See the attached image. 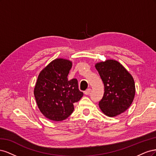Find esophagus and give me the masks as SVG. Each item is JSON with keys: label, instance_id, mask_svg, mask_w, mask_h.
I'll list each match as a JSON object with an SVG mask.
<instances>
[{"label": "esophagus", "instance_id": "34e87169", "mask_svg": "<svg viewBox=\"0 0 156 156\" xmlns=\"http://www.w3.org/2000/svg\"><path fill=\"white\" fill-rule=\"evenodd\" d=\"M90 92H91V89L90 88H88V89H87L84 92V94H86V95H88V94L90 93Z\"/></svg>", "mask_w": 156, "mask_h": 156}]
</instances>
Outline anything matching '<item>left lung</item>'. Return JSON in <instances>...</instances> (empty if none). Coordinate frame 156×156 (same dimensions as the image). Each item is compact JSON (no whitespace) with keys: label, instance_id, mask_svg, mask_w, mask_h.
<instances>
[{"label":"left lung","instance_id":"8db88e82","mask_svg":"<svg viewBox=\"0 0 156 156\" xmlns=\"http://www.w3.org/2000/svg\"><path fill=\"white\" fill-rule=\"evenodd\" d=\"M95 67L104 84V94L99 102L101 110L113 117L126 111L133 101L135 87L133 77L119 62L107 60Z\"/></svg>","mask_w":156,"mask_h":156}]
</instances>
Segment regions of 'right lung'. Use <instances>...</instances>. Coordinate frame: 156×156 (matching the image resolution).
Instances as JSON below:
<instances>
[{"label": "right lung", "instance_id": "obj_1", "mask_svg": "<svg viewBox=\"0 0 156 156\" xmlns=\"http://www.w3.org/2000/svg\"><path fill=\"white\" fill-rule=\"evenodd\" d=\"M72 63L69 60H54L41 71L34 88V97L40 111L54 121L66 119L74 110L73 103L83 93L78 88L76 79H68Z\"/></svg>", "mask_w": 156, "mask_h": 156}]
</instances>
